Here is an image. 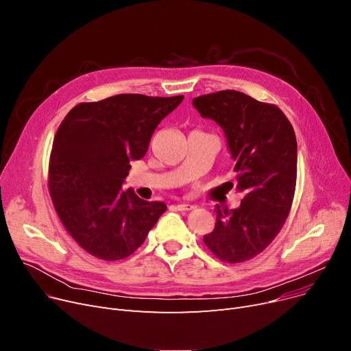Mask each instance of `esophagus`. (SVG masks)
<instances>
[{"mask_svg": "<svg viewBox=\"0 0 351 351\" xmlns=\"http://www.w3.org/2000/svg\"><path fill=\"white\" fill-rule=\"evenodd\" d=\"M176 208H177L178 211H190V210L194 208V206H193V204H189V203H180V204L176 206Z\"/></svg>", "mask_w": 351, "mask_h": 351, "instance_id": "1", "label": "esophagus"}]
</instances>
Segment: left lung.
Instances as JSON below:
<instances>
[{
  "mask_svg": "<svg viewBox=\"0 0 351 351\" xmlns=\"http://www.w3.org/2000/svg\"><path fill=\"white\" fill-rule=\"evenodd\" d=\"M204 119L219 124L234 160L239 208L217 204L215 227L203 241L221 261L243 263L260 254L285 226L297 178L294 130L278 107L224 90L193 99Z\"/></svg>",
  "mask_w": 351,
  "mask_h": 351,
  "instance_id": "left-lung-1",
  "label": "left lung"
}]
</instances>
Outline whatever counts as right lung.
<instances>
[{
  "label": "right lung",
  "mask_w": 351,
  "mask_h": 351,
  "mask_svg": "<svg viewBox=\"0 0 351 351\" xmlns=\"http://www.w3.org/2000/svg\"><path fill=\"white\" fill-rule=\"evenodd\" d=\"M184 95L119 94L75 106L60 124L49 157L48 189L70 236L97 258L132 254L167 210L123 191L130 161L145 156L160 121Z\"/></svg>",
  "instance_id": "add662e5"
}]
</instances>
